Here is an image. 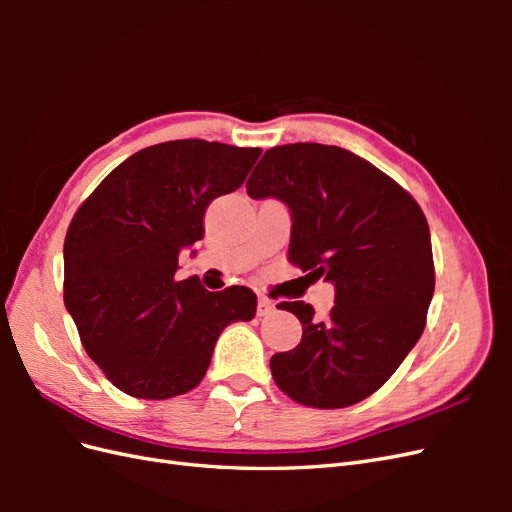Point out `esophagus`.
Segmentation results:
<instances>
[{"mask_svg": "<svg viewBox=\"0 0 512 512\" xmlns=\"http://www.w3.org/2000/svg\"><path fill=\"white\" fill-rule=\"evenodd\" d=\"M273 312H275V303L269 301L267 297H260V299H258V307H256V314H258L260 318H267V316H271Z\"/></svg>", "mask_w": 512, "mask_h": 512, "instance_id": "esophagus-1", "label": "esophagus"}]
</instances>
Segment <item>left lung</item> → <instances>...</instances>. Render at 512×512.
<instances>
[{"instance_id":"8db88e82","label":"left lung","mask_w":512,"mask_h":512,"mask_svg":"<svg viewBox=\"0 0 512 512\" xmlns=\"http://www.w3.org/2000/svg\"><path fill=\"white\" fill-rule=\"evenodd\" d=\"M245 188L252 198L284 200L288 260L335 284L327 318L305 301L277 305L301 320L303 337L271 356L275 384L309 408L359 404L425 331L436 269L423 209L374 164L318 143L269 149Z\"/></svg>"}]
</instances>
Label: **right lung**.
<instances>
[{"label": "right lung", "mask_w": 512, "mask_h": 512, "mask_svg": "<svg viewBox=\"0 0 512 512\" xmlns=\"http://www.w3.org/2000/svg\"><path fill=\"white\" fill-rule=\"evenodd\" d=\"M262 149L168 141L136 151L76 209L64 243V303L81 344L119 391L168 399L205 378L220 333L256 316L245 286L177 280L209 203L235 192Z\"/></svg>", "instance_id": "add662e5"}]
</instances>
